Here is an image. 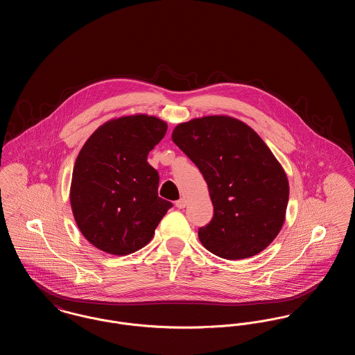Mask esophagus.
<instances>
[{
    "mask_svg": "<svg viewBox=\"0 0 355 355\" xmlns=\"http://www.w3.org/2000/svg\"><path fill=\"white\" fill-rule=\"evenodd\" d=\"M175 206H177L178 209H184V207L186 206L185 198H180L178 201H175Z\"/></svg>",
    "mask_w": 355,
    "mask_h": 355,
    "instance_id": "34e87169",
    "label": "esophagus"
}]
</instances>
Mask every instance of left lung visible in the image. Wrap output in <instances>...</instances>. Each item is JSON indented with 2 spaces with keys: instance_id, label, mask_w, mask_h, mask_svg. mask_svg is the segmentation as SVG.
<instances>
[{
  "instance_id": "8db88e82",
  "label": "left lung",
  "mask_w": 355,
  "mask_h": 355,
  "mask_svg": "<svg viewBox=\"0 0 355 355\" xmlns=\"http://www.w3.org/2000/svg\"><path fill=\"white\" fill-rule=\"evenodd\" d=\"M171 138L209 187L214 214L198 229L203 246L225 259L266 249L284 225L288 182L261 137L238 119L210 116L180 123Z\"/></svg>"
}]
</instances>
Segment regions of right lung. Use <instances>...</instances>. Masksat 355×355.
Segmentation results:
<instances>
[{
    "mask_svg": "<svg viewBox=\"0 0 355 355\" xmlns=\"http://www.w3.org/2000/svg\"><path fill=\"white\" fill-rule=\"evenodd\" d=\"M164 121L144 114L100 126L78 154L70 203L81 233L97 249L135 253L149 243L173 203L158 197L148 154L165 137Z\"/></svg>",
    "mask_w": 355,
    "mask_h": 355,
    "instance_id": "add662e5",
    "label": "right lung"
}]
</instances>
